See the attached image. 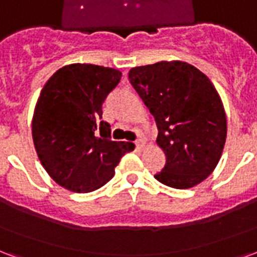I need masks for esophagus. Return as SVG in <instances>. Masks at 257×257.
<instances>
[{
  "label": "esophagus",
  "instance_id": "esophagus-1",
  "mask_svg": "<svg viewBox=\"0 0 257 257\" xmlns=\"http://www.w3.org/2000/svg\"><path fill=\"white\" fill-rule=\"evenodd\" d=\"M136 145L138 149H142V148H145V141L142 140V138H138V140L136 141Z\"/></svg>",
  "mask_w": 257,
  "mask_h": 257
}]
</instances>
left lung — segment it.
Instances as JSON below:
<instances>
[{
  "instance_id": "8db88e82",
  "label": "left lung",
  "mask_w": 257,
  "mask_h": 257,
  "mask_svg": "<svg viewBox=\"0 0 257 257\" xmlns=\"http://www.w3.org/2000/svg\"><path fill=\"white\" fill-rule=\"evenodd\" d=\"M131 85L157 123V145L167 156L154 175L165 186L186 190L211 175L226 141V113L213 82L181 61L133 67Z\"/></svg>"
}]
</instances>
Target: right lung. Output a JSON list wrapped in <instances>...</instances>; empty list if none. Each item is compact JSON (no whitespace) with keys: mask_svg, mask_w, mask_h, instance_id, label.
Masks as SVG:
<instances>
[{"mask_svg":"<svg viewBox=\"0 0 257 257\" xmlns=\"http://www.w3.org/2000/svg\"><path fill=\"white\" fill-rule=\"evenodd\" d=\"M120 77L116 69L73 63L55 71L40 92L32 117L35 149L46 172L66 190L103 187L134 150L131 142L111 140V126L101 120V105Z\"/></svg>","mask_w":257,"mask_h":257,"instance_id":"right-lung-1","label":"right lung"}]
</instances>
